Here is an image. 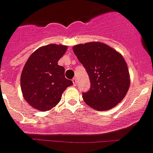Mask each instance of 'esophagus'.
Listing matches in <instances>:
<instances>
[{
	"mask_svg": "<svg viewBox=\"0 0 153 153\" xmlns=\"http://www.w3.org/2000/svg\"><path fill=\"white\" fill-rule=\"evenodd\" d=\"M72 82H73V83H74V85H76V78L74 77V79H72Z\"/></svg>",
	"mask_w": 153,
	"mask_h": 153,
	"instance_id": "esophagus-1",
	"label": "esophagus"
}]
</instances>
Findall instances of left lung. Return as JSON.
<instances>
[{
    "label": "left lung",
    "mask_w": 153,
    "mask_h": 153,
    "mask_svg": "<svg viewBox=\"0 0 153 153\" xmlns=\"http://www.w3.org/2000/svg\"><path fill=\"white\" fill-rule=\"evenodd\" d=\"M74 54L88 74L90 88L82 92L85 104L96 110H107L124 98L130 85L129 72L123 56L100 42L79 44Z\"/></svg>",
    "instance_id": "1"
}]
</instances>
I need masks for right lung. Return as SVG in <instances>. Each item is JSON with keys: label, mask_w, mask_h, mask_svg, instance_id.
<instances>
[{"label": "right lung", "mask_w": 153, "mask_h": 153, "mask_svg": "<svg viewBox=\"0 0 153 153\" xmlns=\"http://www.w3.org/2000/svg\"><path fill=\"white\" fill-rule=\"evenodd\" d=\"M63 45L49 44L30 55L21 75L24 98L32 107L46 111L62 99V93L73 82L65 76L64 67L58 62L67 50Z\"/></svg>", "instance_id": "right-lung-1"}]
</instances>
